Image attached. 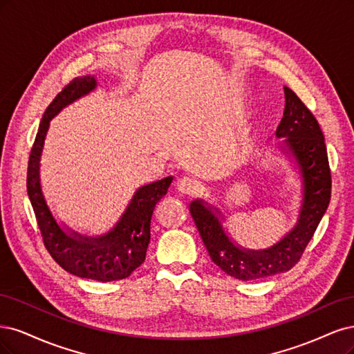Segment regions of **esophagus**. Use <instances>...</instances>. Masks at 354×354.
<instances>
[{
    "mask_svg": "<svg viewBox=\"0 0 354 354\" xmlns=\"http://www.w3.org/2000/svg\"><path fill=\"white\" fill-rule=\"evenodd\" d=\"M176 189L180 194H187V196H191V194H196L200 189V182L194 178L189 176H182L176 180Z\"/></svg>",
    "mask_w": 354,
    "mask_h": 354,
    "instance_id": "1",
    "label": "esophagus"
}]
</instances>
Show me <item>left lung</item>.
Segmentation results:
<instances>
[{"instance_id": "obj_1", "label": "left lung", "mask_w": 354, "mask_h": 354, "mask_svg": "<svg viewBox=\"0 0 354 354\" xmlns=\"http://www.w3.org/2000/svg\"><path fill=\"white\" fill-rule=\"evenodd\" d=\"M285 109L275 136L281 151L297 169L301 180L299 218L277 244L250 250L236 244L222 223L223 213L203 198L192 200L189 212L204 245L225 273L253 281L290 270L300 260L330 200V170L324 133L317 120L294 91L283 86Z\"/></svg>"}]
</instances>
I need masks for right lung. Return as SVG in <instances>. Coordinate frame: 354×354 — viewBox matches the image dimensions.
Instances as JSON below:
<instances>
[{
	"label": "right lung",
	"mask_w": 354,
	"mask_h": 354,
	"mask_svg": "<svg viewBox=\"0 0 354 354\" xmlns=\"http://www.w3.org/2000/svg\"><path fill=\"white\" fill-rule=\"evenodd\" d=\"M97 85L95 76L75 77L45 110L30 150L26 187L44 244L51 257L72 275L109 282L128 278L136 268L142 265L150 244L153 210L156 204L166 196L174 176H166L136 189L120 219L102 235L89 236L79 234L69 226L57 222L45 200L41 184V156L50 122L64 107L93 93Z\"/></svg>",
	"instance_id": "add662e5"
}]
</instances>
